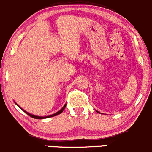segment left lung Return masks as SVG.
<instances>
[{
	"label": "left lung",
	"mask_w": 152,
	"mask_h": 152,
	"mask_svg": "<svg viewBox=\"0 0 152 152\" xmlns=\"http://www.w3.org/2000/svg\"><path fill=\"white\" fill-rule=\"evenodd\" d=\"M98 113H99V112H98Z\"/></svg>",
	"instance_id": "left-lung-1"
}]
</instances>
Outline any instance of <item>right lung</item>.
Segmentation results:
<instances>
[{
    "mask_svg": "<svg viewBox=\"0 0 152 152\" xmlns=\"http://www.w3.org/2000/svg\"><path fill=\"white\" fill-rule=\"evenodd\" d=\"M18 105V104H17ZM65 107H66V104H65V106H64L63 107H62V109H61L60 110H59V112H57V113H54V114H53V115H48V116H45V117H40V116H36V115H31V114H30V113H27L26 111H25V110H23L24 112H25L26 113V114H28L29 116H30V117H31V118H35V119H43V118H50V117H53V116H56V115H59L60 114V113H62V112H63V110H65Z\"/></svg>",
    "mask_w": 152,
    "mask_h": 152,
    "instance_id": "add662e5",
    "label": "right lung"
}]
</instances>
